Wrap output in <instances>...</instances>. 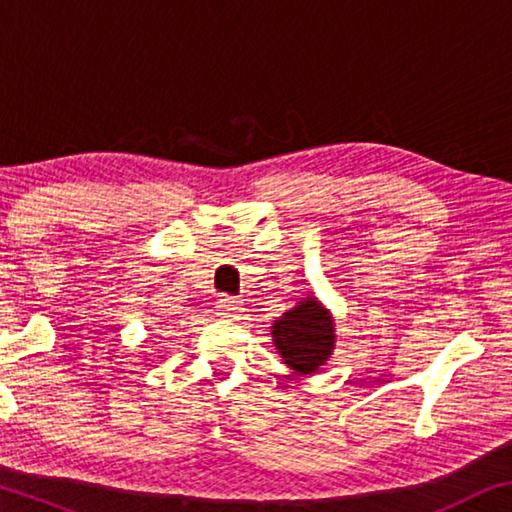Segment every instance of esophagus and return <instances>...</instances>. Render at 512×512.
Returning a JSON list of instances; mask_svg holds the SVG:
<instances>
[{
  "label": "esophagus",
  "instance_id": "1",
  "mask_svg": "<svg viewBox=\"0 0 512 512\" xmlns=\"http://www.w3.org/2000/svg\"><path fill=\"white\" fill-rule=\"evenodd\" d=\"M217 309H219L221 318L232 320V318H237V315H239L241 304H239V300H235V297H224V300H219Z\"/></svg>",
  "mask_w": 512,
  "mask_h": 512
}]
</instances>
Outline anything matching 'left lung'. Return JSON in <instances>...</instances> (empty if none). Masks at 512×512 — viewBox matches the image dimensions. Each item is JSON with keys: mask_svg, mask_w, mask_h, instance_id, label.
I'll return each instance as SVG.
<instances>
[{"mask_svg": "<svg viewBox=\"0 0 512 512\" xmlns=\"http://www.w3.org/2000/svg\"><path fill=\"white\" fill-rule=\"evenodd\" d=\"M273 342L284 365L297 374H315L336 347L331 313L313 295L302 297L300 304L273 322Z\"/></svg>", "mask_w": 512, "mask_h": 512, "instance_id": "1", "label": "left lung"}]
</instances>
